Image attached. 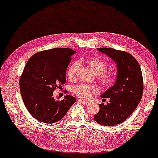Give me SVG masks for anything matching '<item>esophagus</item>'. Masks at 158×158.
<instances>
[{"label":"esophagus","mask_w":158,"mask_h":158,"mask_svg":"<svg viewBox=\"0 0 158 158\" xmlns=\"http://www.w3.org/2000/svg\"><path fill=\"white\" fill-rule=\"evenodd\" d=\"M78 102H80V103H81L82 104H83V105H85V106H86V105H88V103H89V102H86V101H84V100H81V99H78Z\"/></svg>","instance_id":"obj_1"}]
</instances>
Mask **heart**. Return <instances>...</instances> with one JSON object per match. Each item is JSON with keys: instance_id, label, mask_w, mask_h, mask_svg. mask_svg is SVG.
<instances>
[{"instance_id": "b5f03b06", "label": "heart", "mask_w": 158, "mask_h": 158, "mask_svg": "<svg viewBox=\"0 0 158 158\" xmlns=\"http://www.w3.org/2000/svg\"><path fill=\"white\" fill-rule=\"evenodd\" d=\"M87 64L95 74H98V78L103 86L107 87L111 85L116 78V74L114 72H105L107 69L106 62L98 57H92L87 60ZM79 68L78 62L72 63L67 69L66 75L70 80L76 78V73ZM73 92L81 98L86 99L91 96L93 93L98 91L94 85H89L85 84H79L73 88Z\"/></svg>"}]
</instances>
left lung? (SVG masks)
<instances>
[{"instance_id": "8db88e82", "label": "left lung", "mask_w": 158, "mask_h": 158, "mask_svg": "<svg viewBox=\"0 0 158 158\" xmlns=\"http://www.w3.org/2000/svg\"><path fill=\"white\" fill-rule=\"evenodd\" d=\"M117 64L115 83L102 95L109 103L99 104L100 109L94 120L103 126H114L125 121L134 112L142 97L144 85L140 66L127 52L111 48H98Z\"/></svg>"}]
</instances>
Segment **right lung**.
<instances>
[{"label":"right lung","mask_w":158,"mask_h":158,"mask_svg":"<svg viewBox=\"0 0 158 158\" xmlns=\"http://www.w3.org/2000/svg\"><path fill=\"white\" fill-rule=\"evenodd\" d=\"M76 51L55 48L37 52L27 60L20 79V94L27 111L37 121L54 123L63 118L76 98L53 97L56 88L66 82V72ZM58 99V98H57Z\"/></svg>","instance_id":"right-lung-1"}]
</instances>
